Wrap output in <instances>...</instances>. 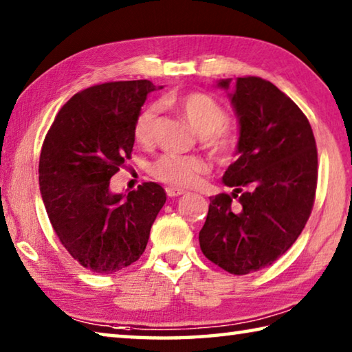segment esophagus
<instances>
[{
  "label": "esophagus",
  "mask_w": 352,
  "mask_h": 352,
  "mask_svg": "<svg viewBox=\"0 0 352 352\" xmlns=\"http://www.w3.org/2000/svg\"><path fill=\"white\" fill-rule=\"evenodd\" d=\"M165 192H166V195L170 196V198H176V196H181V195L186 193V192H184V190L176 188V187H166Z\"/></svg>",
  "instance_id": "esophagus-1"
}]
</instances>
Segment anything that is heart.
<instances>
[{"mask_svg":"<svg viewBox=\"0 0 352 352\" xmlns=\"http://www.w3.org/2000/svg\"><path fill=\"white\" fill-rule=\"evenodd\" d=\"M160 107L171 108L182 116L196 133L201 134L202 145L219 160H227L236 146V135L227 125L229 116L226 108L212 96L201 91L184 94H166L160 98ZM157 119L156 104H146L140 109L134 122V138L142 145H150L154 139V126ZM151 175L157 181L171 187L187 188L195 186L208 165L199 156L164 154L151 165Z\"/></svg>","mask_w":352,"mask_h":352,"instance_id":"1","label":"heart"}]
</instances>
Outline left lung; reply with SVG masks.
<instances>
[{
    "instance_id": "left-lung-1",
    "label": "left lung",
    "mask_w": 352,
    "mask_h": 352,
    "mask_svg": "<svg viewBox=\"0 0 352 352\" xmlns=\"http://www.w3.org/2000/svg\"><path fill=\"white\" fill-rule=\"evenodd\" d=\"M232 103L239 156L223 181L233 192L210 198L199 244L226 272L248 275L274 264L303 232L316 201L317 145L303 111L267 80L239 77Z\"/></svg>"
}]
</instances>
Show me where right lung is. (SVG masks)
I'll use <instances>...</instances> for the list:
<instances>
[{"mask_svg": "<svg viewBox=\"0 0 352 352\" xmlns=\"http://www.w3.org/2000/svg\"><path fill=\"white\" fill-rule=\"evenodd\" d=\"M150 80L89 86L67 100L43 142L38 181L55 235L83 267L108 275L144 254L166 195L144 182L126 196L109 192V179L134 145V122Z\"/></svg>", "mask_w": 352, "mask_h": 352, "instance_id": "obj_1", "label": "right lung"}]
</instances>
